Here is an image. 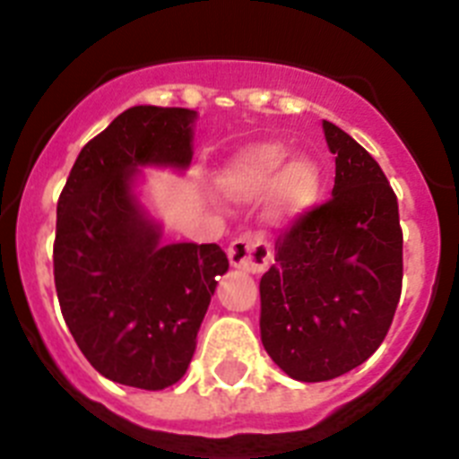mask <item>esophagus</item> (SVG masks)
<instances>
[{
	"label": "esophagus",
	"instance_id": "34e87169",
	"mask_svg": "<svg viewBox=\"0 0 459 459\" xmlns=\"http://www.w3.org/2000/svg\"><path fill=\"white\" fill-rule=\"evenodd\" d=\"M227 257L232 262L234 269L246 271V273H262L271 264L273 253L271 246L259 237V234H241L234 238L227 248Z\"/></svg>",
	"mask_w": 459,
	"mask_h": 459
}]
</instances>
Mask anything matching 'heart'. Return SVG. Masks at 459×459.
Returning <instances> with one entry per match:
<instances>
[{"mask_svg":"<svg viewBox=\"0 0 459 459\" xmlns=\"http://www.w3.org/2000/svg\"><path fill=\"white\" fill-rule=\"evenodd\" d=\"M290 156V149L275 142L246 149L218 177V193L241 204L257 202L271 193V213L275 221L303 216L322 197L324 177L312 158L299 156L287 164Z\"/></svg>","mask_w":459,"mask_h":459,"instance_id":"b5f03b06","label":"heart"}]
</instances>
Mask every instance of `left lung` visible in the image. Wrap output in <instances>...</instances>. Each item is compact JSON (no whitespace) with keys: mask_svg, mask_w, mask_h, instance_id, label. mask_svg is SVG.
Segmentation results:
<instances>
[{"mask_svg":"<svg viewBox=\"0 0 459 459\" xmlns=\"http://www.w3.org/2000/svg\"><path fill=\"white\" fill-rule=\"evenodd\" d=\"M333 197L294 221L259 280L266 354L296 381H328L377 351L403 291L397 197L379 163L324 121Z\"/></svg>","mask_w":459,"mask_h":459,"instance_id":"8db88e82","label":"left lung"}]
</instances>
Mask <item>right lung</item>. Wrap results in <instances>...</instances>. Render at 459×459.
I'll return each instance as SVG.
<instances>
[{
	"mask_svg": "<svg viewBox=\"0 0 459 459\" xmlns=\"http://www.w3.org/2000/svg\"><path fill=\"white\" fill-rule=\"evenodd\" d=\"M193 109L137 105L89 140L56 202L55 287L84 359L124 386L163 391L186 375L230 269L216 243H160L133 190L137 168L186 169Z\"/></svg>",
	"mask_w": 459,
	"mask_h": 459,
	"instance_id": "obj_1",
	"label": "right lung"
}]
</instances>
